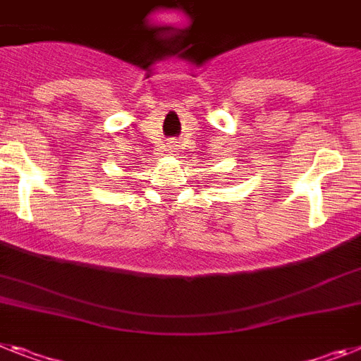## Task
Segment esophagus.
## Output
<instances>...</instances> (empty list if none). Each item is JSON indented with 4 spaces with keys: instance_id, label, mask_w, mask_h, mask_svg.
<instances>
[{
    "instance_id": "esophagus-1",
    "label": "esophagus",
    "mask_w": 361,
    "mask_h": 361,
    "mask_svg": "<svg viewBox=\"0 0 361 361\" xmlns=\"http://www.w3.org/2000/svg\"><path fill=\"white\" fill-rule=\"evenodd\" d=\"M177 144H175V142H169V144H168V153L169 154H175V153H177Z\"/></svg>"
}]
</instances>
